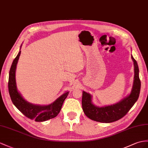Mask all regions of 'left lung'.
Wrapping results in <instances>:
<instances>
[{
    "label": "left lung",
    "mask_w": 148,
    "mask_h": 148,
    "mask_svg": "<svg viewBox=\"0 0 148 148\" xmlns=\"http://www.w3.org/2000/svg\"><path fill=\"white\" fill-rule=\"evenodd\" d=\"M134 65V80L132 91L128 97H125L115 105L99 107L92 103V96L89 93L83 92L82 109L88 118L95 121L110 123L121 119L124 117L138 100L140 90V81L139 77V68L136 60L131 56Z\"/></svg>",
    "instance_id": "8db88e82"
}]
</instances>
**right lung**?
I'll list each match as a JSON object with an SVG mask.
<instances>
[{
    "instance_id": "obj_1",
    "label": "right lung",
    "mask_w": 148,
    "mask_h": 148,
    "mask_svg": "<svg viewBox=\"0 0 148 148\" xmlns=\"http://www.w3.org/2000/svg\"><path fill=\"white\" fill-rule=\"evenodd\" d=\"M21 52L20 51L16 58L14 60L9 71L8 88L12 103L25 116L31 119H34L36 122L46 121L56 117L62 109L64 100L68 95V92L64 93L53 103L48 106H36L26 102L17 92L16 84L15 73L16 65Z\"/></svg>"
}]
</instances>
